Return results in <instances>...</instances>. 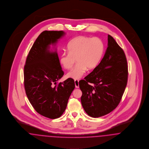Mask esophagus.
I'll return each mask as SVG.
<instances>
[{
    "instance_id": "esophagus-1",
    "label": "esophagus",
    "mask_w": 149,
    "mask_h": 149,
    "mask_svg": "<svg viewBox=\"0 0 149 149\" xmlns=\"http://www.w3.org/2000/svg\"><path fill=\"white\" fill-rule=\"evenodd\" d=\"M74 84H75V86L76 88H79V81L77 79L74 80Z\"/></svg>"
}]
</instances>
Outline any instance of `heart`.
Wrapping results in <instances>:
<instances>
[{"instance_id": "obj_1", "label": "heart", "mask_w": 149, "mask_h": 149, "mask_svg": "<svg viewBox=\"0 0 149 149\" xmlns=\"http://www.w3.org/2000/svg\"><path fill=\"white\" fill-rule=\"evenodd\" d=\"M67 50L68 52L61 55L60 62L65 69L70 70L76 59L77 63L67 76L77 79L85 74L87 70H93L97 65L103 55L104 45L99 38L82 36L70 41Z\"/></svg>"}]
</instances>
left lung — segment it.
Listing matches in <instances>:
<instances>
[{"mask_svg":"<svg viewBox=\"0 0 149 149\" xmlns=\"http://www.w3.org/2000/svg\"><path fill=\"white\" fill-rule=\"evenodd\" d=\"M108 41L100 63L85 79L79 82L82 93V105L91 117H100L115 109L127 84L128 66L125 52L109 35Z\"/></svg>","mask_w":149,"mask_h":149,"instance_id":"8db88e82","label":"left lung"}]
</instances>
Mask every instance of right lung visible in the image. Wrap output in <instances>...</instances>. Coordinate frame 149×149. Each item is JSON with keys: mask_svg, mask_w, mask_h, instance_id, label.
Returning a JSON list of instances; mask_svg holds the SVG:
<instances>
[{"mask_svg": "<svg viewBox=\"0 0 149 149\" xmlns=\"http://www.w3.org/2000/svg\"><path fill=\"white\" fill-rule=\"evenodd\" d=\"M64 35L63 31L41 32L31 48L24 67V86L28 99L38 113L50 119L63 114L75 87L71 78L57 84L64 72L56 50H50V45L55 46Z\"/></svg>", "mask_w": 149, "mask_h": 149, "instance_id": "obj_1", "label": "right lung"}]
</instances>
